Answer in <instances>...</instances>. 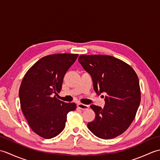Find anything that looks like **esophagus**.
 <instances>
[{
	"mask_svg": "<svg viewBox=\"0 0 160 160\" xmlns=\"http://www.w3.org/2000/svg\"><path fill=\"white\" fill-rule=\"evenodd\" d=\"M77 106L78 108H80V109H82V110H87V109H89V105H86V104H81V103L78 104Z\"/></svg>",
	"mask_w": 160,
	"mask_h": 160,
	"instance_id": "34e87169",
	"label": "esophagus"
}]
</instances>
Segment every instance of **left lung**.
Wrapping results in <instances>:
<instances>
[{
    "mask_svg": "<svg viewBox=\"0 0 160 160\" xmlns=\"http://www.w3.org/2000/svg\"><path fill=\"white\" fill-rule=\"evenodd\" d=\"M78 62L91 76L95 91L105 94L104 108L91 105L96 118L87 124L88 128L104 140L119 136L130 127L140 104L136 73L129 64L111 56L81 55Z\"/></svg>",
    "mask_w": 160,
    "mask_h": 160,
    "instance_id": "1",
    "label": "left lung"
}]
</instances>
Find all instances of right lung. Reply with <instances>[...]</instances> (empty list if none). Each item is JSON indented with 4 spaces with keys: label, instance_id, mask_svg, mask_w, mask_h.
Returning <instances> with one entry per match:
<instances>
[{
    "label": "right lung",
    "instance_id": "1",
    "mask_svg": "<svg viewBox=\"0 0 160 160\" xmlns=\"http://www.w3.org/2000/svg\"><path fill=\"white\" fill-rule=\"evenodd\" d=\"M78 56L57 53L43 57L27 71L20 84L22 113L32 131L43 138L60 134L65 127L68 113L76 110L74 102H64L53 94L62 89L64 75Z\"/></svg>",
    "mask_w": 160,
    "mask_h": 160
}]
</instances>
